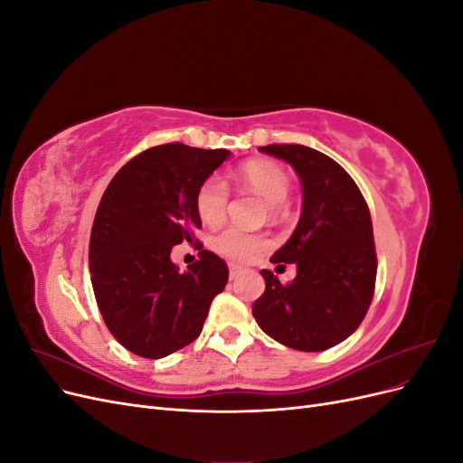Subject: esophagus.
I'll use <instances>...</instances> for the list:
<instances>
[{
	"label": "esophagus",
	"instance_id": "esophagus-1",
	"mask_svg": "<svg viewBox=\"0 0 463 463\" xmlns=\"http://www.w3.org/2000/svg\"><path fill=\"white\" fill-rule=\"evenodd\" d=\"M240 272H241V266H237V264H230V278L233 279V278H237V276H240Z\"/></svg>",
	"mask_w": 463,
	"mask_h": 463
}]
</instances>
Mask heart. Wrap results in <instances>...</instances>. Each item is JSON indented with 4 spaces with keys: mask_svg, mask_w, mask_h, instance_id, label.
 Listing matches in <instances>:
<instances>
[{
    "mask_svg": "<svg viewBox=\"0 0 463 463\" xmlns=\"http://www.w3.org/2000/svg\"><path fill=\"white\" fill-rule=\"evenodd\" d=\"M240 181L269 203L272 214H276L278 210L282 208L291 191L289 174L282 165L269 160L247 162L240 172ZM228 203L230 189L226 185V181L218 175H210L208 179H204L197 191V199H194L201 220L204 223H210V226H214V223H220L223 220L228 210ZM269 247L270 240L264 233L247 232L235 226L226 228L214 237V249L218 253L240 262L255 259L257 255L264 253Z\"/></svg>",
    "mask_w": 463,
    "mask_h": 463,
    "instance_id": "1",
    "label": "heart"
}]
</instances>
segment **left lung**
<instances>
[{
  "mask_svg": "<svg viewBox=\"0 0 463 463\" xmlns=\"http://www.w3.org/2000/svg\"><path fill=\"white\" fill-rule=\"evenodd\" d=\"M260 152L291 164L303 185V213L289 241L270 262L296 264L282 284L260 270L266 289L253 303L262 332L299 352H325L365 318L376 282L373 222L355 181L326 154L303 145H269Z\"/></svg>",
  "mask_w": 463,
  "mask_h": 463,
  "instance_id": "obj_1",
  "label": "left lung"
}]
</instances>
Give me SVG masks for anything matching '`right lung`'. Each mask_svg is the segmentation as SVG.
Here are the masks:
<instances>
[{
	"instance_id": "add662e5",
	"label": "right lung",
	"mask_w": 463,
	"mask_h": 463,
	"mask_svg": "<svg viewBox=\"0 0 463 463\" xmlns=\"http://www.w3.org/2000/svg\"><path fill=\"white\" fill-rule=\"evenodd\" d=\"M230 150L184 143L152 146L125 164L98 204L89 266L98 309L131 354L160 359L199 338L210 303L228 284V264L203 249L179 272L174 245L203 226L197 191Z\"/></svg>"
}]
</instances>
